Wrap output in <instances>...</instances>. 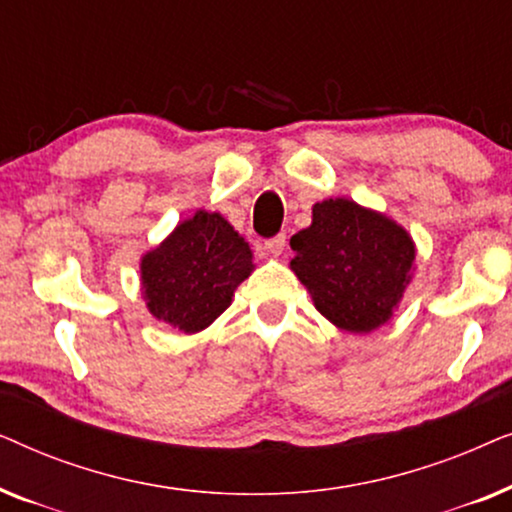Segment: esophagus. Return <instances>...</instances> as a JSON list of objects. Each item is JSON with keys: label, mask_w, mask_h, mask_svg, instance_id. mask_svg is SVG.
<instances>
[{"label": "esophagus", "mask_w": 512, "mask_h": 512, "mask_svg": "<svg viewBox=\"0 0 512 512\" xmlns=\"http://www.w3.org/2000/svg\"><path fill=\"white\" fill-rule=\"evenodd\" d=\"M284 247H286V235H277L272 237V240L265 242V251H268L270 256H282L284 254Z\"/></svg>", "instance_id": "34e87169"}]
</instances>
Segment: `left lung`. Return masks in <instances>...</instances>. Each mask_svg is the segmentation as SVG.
I'll list each match as a JSON object with an SVG mask.
<instances>
[{
  "label": "left lung",
  "mask_w": 512,
  "mask_h": 512,
  "mask_svg": "<svg viewBox=\"0 0 512 512\" xmlns=\"http://www.w3.org/2000/svg\"><path fill=\"white\" fill-rule=\"evenodd\" d=\"M289 268L333 326L370 333L394 317L415 275V240L401 223L349 198L312 207L291 237Z\"/></svg>",
  "instance_id": "1"
}]
</instances>
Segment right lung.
I'll return each instance as SVG.
<instances>
[{
  "label": "right lung",
  "instance_id": "obj_1",
  "mask_svg": "<svg viewBox=\"0 0 512 512\" xmlns=\"http://www.w3.org/2000/svg\"><path fill=\"white\" fill-rule=\"evenodd\" d=\"M254 268L249 242L219 212L198 209L139 261L146 310L181 333H200Z\"/></svg>",
  "mask_w": 512,
  "mask_h": 512
}]
</instances>
